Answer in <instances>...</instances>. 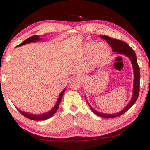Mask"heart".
<instances>
[{
	"instance_id": "heart-1",
	"label": "heart",
	"mask_w": 150,
	"mask_h": 150,
	"mask_svg": "<svg viewBox=\"0 0 150 150\" xmlns=\"http://www.w3.org/2000/svg\"><path fill=\"white\" fill-rule=\"evenodd\" d=\"M83 50L87 55H91V60L94 64L104 63L111 56V50L107 44H97L95 41H88L85 43Z\"/></svg>"
}]
</instances>
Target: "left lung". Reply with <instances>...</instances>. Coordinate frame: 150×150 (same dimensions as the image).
I'll return each mask as SVG.
<instances>
[{
  "instance_id": "obj_1",
  "label": "left lung",
  "mask_w": 150,
  "mask_h": 150,
  "mask_svg": "<svg viewBox=\"0 0 150 150\" xmlns=\"http://www.w3.org/2000/svg\"><path fill=\"white\" fill-rule=\"evenodd\" d=\"M100 38L106 40L107 43L111 45V48H112L113 52H115L117 54H120L125 55V56H128L130 58V61H131L132 67H133L134 70V85H133V92H132V98L129 103L127 105V106L125 107L123 110L120 111L117 113H113V114H108V113H103L100 112H98V111L94 110L92 107L89 105L90 109L92 111L95 113L98 116H100L101 117L104 118H114L120 116V115H123L124 113L126 112L132 105L134 104L137 100L139 94V88H140V69H139V67L137 63V56L135 54V52L127 43L125 42L120 41V40L114 39L112 38L108 37V36L102 35L100 36Z\"/></svg>"
}]
</instances>
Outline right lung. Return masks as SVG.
<instances>
[{"instance_id": "add662e5", "label": "right lung", "mask_w": 150, "mask_h": 150, "mask_svg": "<svg viewBox=\"0 0 150 150\" xmlns=\"http://www.w3.org/2000/svg\"><path fill=\"white\" fill-rule=\"evenodd\" d=\"M42 39L39 37V36L38 35H35V36H32V37H29L28 39H27L26 40H25L24 42H22V43H20V45H18V46H16V47H19V46H22L23 45H25V44H27V43H33V42H37L38 41H41ZM64 91H65V89L63 90L62 92H61V93L60 94V95H59L58 97V100H57V102L56 103V105H55V106L52 108L51 110L48 111V112L45 113H43V114H39V115H37V114H32V113H26V112H24V111H22L21 110H19V111L22 113V114L24 115V117H26L28 118V119H30V120H36V121H39V120H46V119H48V118L51 117L53 116V115L56 113V112L58 110V107H59V105H60V101L62 100V96H63V94L64 93Z\"/></svg>"}]
</instances>
